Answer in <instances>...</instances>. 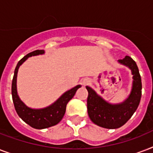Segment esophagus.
<instances>
[{"label":"esophagus","mask_w":153,"mask_h":153,"mask_svg":"<svg viewBox=\"0 0 153 153\" xmlns=\"http://www.w3.org/2000/svg\"><path fill=\"white\" fill-rule=\"evenodd\" d=\"M88 82H89L88 80H86V81H84V82H83V84H84V85H86V84L88 83Z\"/></svg>","instance_id":"obj_1"}]
</instances>
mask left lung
Returning <instances> with one entry per match:
<instances>
[{
    "mask_svg": "<svg viewBox=\"0 0 153 153\" xmlns=\"http://www.w3.org/2000/svg\"><path fill=\"white\" fill-rule=\"evenodd\" d=\"M119 62L129 67L133 75L132 92L123 103L109 104L91 87L86 86L88 91L87 112L89 117L95 125L105 128H117L125 125L137 110L141 98V78L136 62L129 56H126L122 59H119Z\"/></svg>",
    "mask_w": 153,
    "mask_h": 153,
    "instance_id": "left-lung-1",
    "label": "left lung"
}]
</instances>
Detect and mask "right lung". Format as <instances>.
Wrapping results in <instances>:
<instances>
[{
	"label": "right lung",
	"mask_w": 153,
	"mask_h": 153,
	"mask_svg": "<svg viewBox=\"0 0 153 153\" xmlns=\"http://www.w3.org/2000/svg\"><path fill=\"white\" fill-rule=\"evenodd\" d=\"M44 50H36L34 51L28 53L24 58L18 62L16 67L14 75H13V82H12V96L14 107L17 114L25 123L29 125L31 127L36 129H42L54 126L57 125L64 116L66 112V107L71 99L74 96L77 90L81 87L78 85L71 90L64 93L55 103L51 105L40 109H33L26 106L24 102H21L17 95L16 92V76H17L18 69L23 62L27 58L32 55L44 54Z\"/></svg>",
	"instance_id": "add662e5"
}]
</instances>
